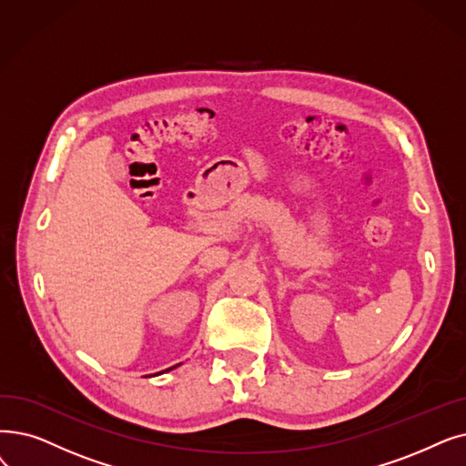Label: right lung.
Masks as SVG:
<instances>
[{
    "mask_svg": "<svg viewBox=\"0 0 466 466\" xmlns=\"http://www.w3.org/2000/svg\"><path fill=\"white\" fill-rule=\"evenodd\" d=\"M175 368H177V366H173V368H169V370H175ZM169 370H166V371H169Z\"/></svg>",
    "mask_w": 466,
    "mask_h": 466,
    "instance_id": "obj_1",
    "label": "right lung"
}]
</instances>
